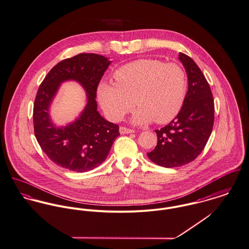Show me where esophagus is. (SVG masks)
<instances>
[{
	"mask_svg": "<svg viewBox=\"0 0 249 249\" xmlns=\"http://www.w3.org/2000/svg\"><path fill=\"white\" fill-rule=\"evenodd\" d=\"M135 131L133 129H130V128H126L124 126H121L120 127V133L121 134H129V133H134Z\"/></svg>",
	"mask_w": 249,
	"mask_h": 249,
	"instance_id": "1",
	"label": "esophagus"
}]
</instances>
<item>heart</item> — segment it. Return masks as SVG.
Masks as SVG:
<instances>
[{
  "instance_id": "heart-1",
  "label": "heart",
  "mask_w": 249,
  "mask_h": 249,
  "mask_svg": "<svg viewBox=\"0 0 249 249\" xmlns=\"http://www.w3.org/2000/svg\"><path fill=\"white\" fill-rule=\"evenodd\" d=\"M114 78L115 84L103 83L98 88L101 107L112 121L129 112L134 103L139 107L132 118L135 124H148L153 120L165 124L181 110L186 76L176 63L139 60L116 70Z\"/></svg>"
}]
</instances>
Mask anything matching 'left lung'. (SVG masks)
I'll list each match as a JSON object with an SVG mask.
<instances>
[{"label": "left lung", "mask_w": 249, "mask_h": 249, "mask_svg": "<svg viewBox=\"0 0 249 249\" xmlns=\"http://www.w3.org/2000/svg\"><path fill=\"white\" fill-rule=\"evenodd\" d=\"M185 69L188 89L181 110L164 127L155 130L157 145L147 153L163 167H177L197 158L204 150L214 124V101L201 69L187 55L179 53Z\"/></svg>", "instance_id": "1"}]
</instances>
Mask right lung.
I'll return each instance as SVG.
<instances>
[{"mask_svg":"<svg viewBox=\"0 0 249 249\" xmlns=\"http://www.w3.org/2000/svg\"><path fill=\"white\" fill-rule=\"evenodd\" d=\"M110 64L102 55L81 53L58 63L41 84L33 108L34 133L46 156L57 165L76 172L92 170L107 159L120 135L119 126L98 112L95 100L98 85ZM67 80L83 87L87 105L74 122L57 127L49 110L60 85Z\"/></svg>","mask_w":249,"mask_h":249,"instance_id":"right-lung-1","label":"right lung"}]
</instances>
